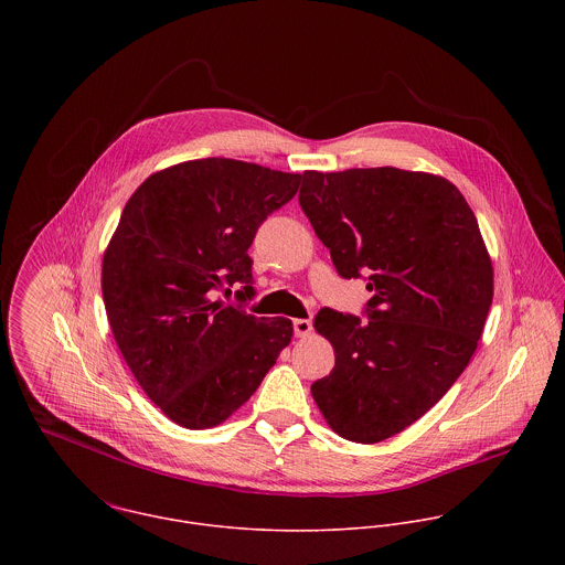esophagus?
I'll return each instance as SVG.
<instances>
[{"mask_svg": "<svg viewBox=\"0 0 565 565\" xmlns=\"http://www.w3.org/2000/svg\"><path fill=\"white\" fill-rule=\"evenodd\" d=\"M294 332H296V337L305 339L313 332V323L311 320H294Z\"/></svg>", "mask_w": 565, "mask_h": 565, "instance_id": "obj_1", "label": "esophagus"}]
</instances>
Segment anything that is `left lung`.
<instances>
[{
    "mask_svg": "<svg viewBox=\"0 0 565 565\" xmlns=\"http://www.w3.org/2000/svg\"><path fill=\"white\" fill-rule=\"evenodd\" d=\"M300 206L343 278L367 276V322L322 309L334 367L311 385L328 426L376 444L419 419L468 367L493 298L479 222L441 175L305 171Z\"/></svg>",
    "mask_w": 565,
    "mask_h": 565,
    "instance_id": "1",
    "label": "left lung"
}]
</instances>
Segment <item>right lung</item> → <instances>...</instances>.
<instances>
[{
    "mask_svg": "<svg viewBox=\"0 0 565 565\" xmlns=\"http://www.w3.org/2000/svg\"><path fill=\"white\" fill-rule=\"evenodd\" d=\"M300 178L233 159L180 162L121 213L102 260L108 323L141 390L184 428L228 419L294 337L291 320L247 316L217 291L239 282L242 302L254 296L247 247Z\"/></svg>",
    "mask_w": 565,
    "mask_h": 565,
    "instance_id": "right-lung-1",
    "label": "right lung"
}]
</instances>
